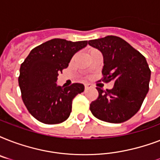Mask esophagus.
Here are the masks:
<instances>
[{"label": "esophagus", "mask_w": 160, "mask_h": 160, "mask_svg": "<svg viewBox=\"0 0 160 160\" xmlns=\"http://www.w3.org/2000/svg\"><path fill=\"white\" fill-rule=\"evenodd\" d=\"M92 87V85H90V84H85V90H88V89H90V88Z\"/></svg>", "instance_id": "34e87169"}]
</instances>
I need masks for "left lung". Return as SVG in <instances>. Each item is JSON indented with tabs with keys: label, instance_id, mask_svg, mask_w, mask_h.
Segmentation results:
<instances>
[{
	"label": "left lung",
	"instance_id": "1",
	"mask_svg": "<svg viewBox=\"0 0 160 160\" xmlns=\"http://www.w3.org/2000/svg\"><path fill=\"white\" fill-rule=\"evenodd\" d=\"M88 43L103 55V81L114 82L111 90L96 88L99 96L90 104V111L102 121H126L139 111L149 91L151 71L146 59L118 36H108Z\"/></svg>",
	"mask_w": 160,
	"mask_h": 160
}]
</instances>
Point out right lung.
<instances>
[{"instance_id":"right-lung-1","label":"right lung","mask_w":160,"mask_h":160,"mask_svg":"<svg viewBox=\"0 0 160 160\" xmlns=\"http://www.w3.org/2000/svg\"><path fill=\"white\" fill-rule=\"evenodd\" d=\"M87 41L52 39L31 50L20 68L21 97L28 111L41 123L55 124L69 118L73 99L85 90L83 84L69 87L56 84L58 75L68 67L71 58L87 46Z\"/></svg>"}]
</instances>
